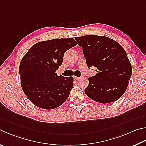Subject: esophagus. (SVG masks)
I'll return each mask as SVG.
<instances>
[{
  "mask_svg": "<svg viewBox=\"0 0 146 146\" xmlns=\"http://www.w3.org/2000/svg\"><path fill=\"white\" fill-rule=\"evenodd\" d=\"M73 78H74V79H75V80H79V79L80 78V77H78V76H73Z\"/></svg>",
  "mask_w": 146,
  "mask_h": 146,
  "instance_id": "34e87169",
  "label": "esophagus"
}]
</instances>
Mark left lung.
<instances>
[{
	"label": "left lung",
	"mask_w": 146,
	"mask_h": 146,
	"mask_svg": "<svg viewBox=\"0 0 146 146\" xmlns=\"http://www.w3.org/2000/svg\"><path fill=\"white\" fill-rule=\"evenodd\" d=\"M75 39L83 48L88 68H96L97 73L88 78L85 93L101 103L117 100L126 91L132 73L125 50L106 36L88 35L76 37Z\"/></svg>",
	"instance_id": "8db88e82"
}]
</instances>
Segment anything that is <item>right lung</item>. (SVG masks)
Wrapping results in <instances>:
<instances>
[{
  "instance_id": "obj_1",
  "label": "right lung",
  "mask_w": 146,
  "mask_h": 146,
  "mask_svg": "<svg viewBox=\"0 0 146 146\" xmlns=\"http://www.w3.org/2000/svg\"><path fill=\"white\" fill-rule=\"evenodd\" d=\"M76 45L73 38L53 39L32 46L21 60L19 73L23 91L34 105L54 109L68 99L72 76L57 75L64 53Z\"/></svg>"
}]
</instances>
